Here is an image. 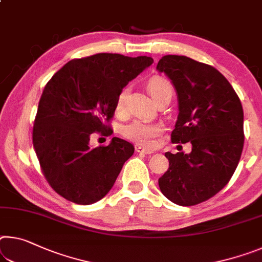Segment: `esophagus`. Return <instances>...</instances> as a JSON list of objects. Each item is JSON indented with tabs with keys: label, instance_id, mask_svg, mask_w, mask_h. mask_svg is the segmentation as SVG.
I'll list each match as a JSON object with an SVG mask.
<instances>
[{
	"label": "esophagus",
	"instance_id": "obj_1",
	"mask_svg": "<svg viewBox=\"0 0 262 262\" xmlns=\"http://www.w3.org/2000/svg\"><path fill=\"white\" fill-rule=\"evenodd\" d=\"M135 150H136V152H139V154H143V155H150V154L154 152V151L149 150V149L144 148L142 146H136L135 147Z\"/></svg>",
	"mask_w": 262,
	"mask_h": 262
}]
</instances>
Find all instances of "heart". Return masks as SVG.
I'll return each instance as SVG.
<instances>
[{
	"label": "heart",
	"mask_w": 262,
	"mask_h": 262,
	"mask_svg": "<svg viewBox=\"0 0 262 262\" xmlns=\"http://www.w3.org/2000/svg\"><path fill=\"white\" fill-rule=\"evenodd\" d=\"M148 90L156 102H159L164 97L173 94L171 82L163 77L152 78L148 84ZM129 92L130 86H124L116 95L115 112L118 114H122L126 111V101ZM162 133H163L162 124L144 122L141 120H135L130 123L124 124L121 128V134L124 138L143 147H152L156 142V139Z\"/></svg>",
	"instance_id": "obj_1"
}]
</instances>
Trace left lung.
I'll return each mask as SVG.
<instances>
[{"mask_svg":"<svg viewBox=\"0 0 262 262\" xmlns=\"http://www.w3.org/2000/svg\"><path fill=\"white\" fill-rule=\"evenodd\" d=\"M156 69L171 79L177 92L171 141L192 144L190 154L165 152L169 169L159 178L160 189L177 205H196L218 193L235 171L245 139L242 102L213 66L168 55Z\"/></svg>","mask_w":262,"mask_h":262,"instance_id":"left-lung-1","label":"left lung"}]
</instances>
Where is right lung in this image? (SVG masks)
Masks as SVG:
<instances>
[{
    "label": "right lung",
    "mask_w": 262,
    "mask_h": 262,
    "mask_svg": "<svg viewBox=\"0 0 262 262\" xmlns=\"http://www.w3.org/2000/svg\"><path fill=\"white\" fill-rule=\"evenodd\" d=\"M152 63L147 56L97 53L70 60L45 85L32 143L45 178L61 197L90 205L110 192L134 147L113 138L93 148L91 136L113 134L108 122L116 95Z\"/></svg>",
    "instance_id": "add662e5"
}]
</instances>
